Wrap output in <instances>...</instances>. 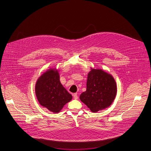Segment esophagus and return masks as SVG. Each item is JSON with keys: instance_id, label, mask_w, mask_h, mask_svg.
I'll list each match as a JSON object with an SVG mask.
<instances>
[{"instance_id": "esophagus-1", "label": "esophagus", "mask_w": 151, "mask_h": 151, "mask_svg": "<svg viewBox=\"0 0 151 151\" xmlns=\"http://www.w3.org/2000/svg\"><path fill=\"white\" fill-rule=\"evenodd\" d=\"M73 97H74V99H78V94L76 93H74L73 94Z\"/></svg>"}]
</instances>
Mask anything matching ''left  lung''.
<instances>
[{"instance_id":"1","label":"left lung","mask_w":151,"mask_h":151,"mask_svg":"<svg viewBox=\"0 0 151 151\" xmlns=\"http://www.w3.org/2000/svg\"><path fill=\"white\" fill-rule=\"evenodd\" d=\"M88 73L86 91L80 95V100L91 112L96 113L110 106L114 101L117 86L114 78L101 69L91 68Z\"/></svg>"}]
</instances>
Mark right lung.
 Wrapping results in <instances>:
<instances>
[{
    "label": "right lung",
    "instance_id": "obj_1",
    "mask_svg": "<svg viewBox=\"0 0 151 151\" xmlns=\"http://www.w3.org/2000/svg\"><path fill=\"white\" fill-rule=\"evenodd\" d=\"M50 68L37 81L35 91L40 104L53 113H59L72 96L63 86L58 71Z\"/></svg>",
    "mask_w": 151,
    "mask_h": 151
}]
</instances>
